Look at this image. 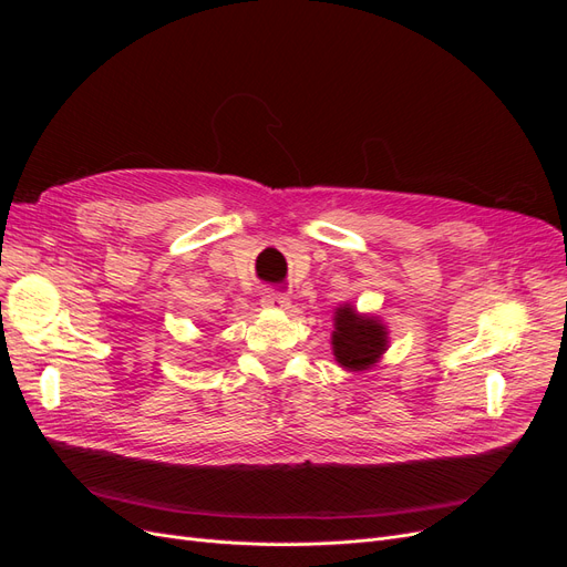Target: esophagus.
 Returning <instances> with one entry per match:
<instances>
[{
  "label": "esophagus",
  "instance_id": "34e87169",
  "mask_svg": "<svg viewBox=\"0 0 567 567\" xmlns=\"http://www.w3.org/2000/svg\"><path fill=\"white\" fill-rule=\"evenodd\" d=\"M262 307H267V310H286L288 298L284 293H267L262 296Z\"/></svg>",
  "mask_w": 567,
  "mask_h": 567
}]
</instances>
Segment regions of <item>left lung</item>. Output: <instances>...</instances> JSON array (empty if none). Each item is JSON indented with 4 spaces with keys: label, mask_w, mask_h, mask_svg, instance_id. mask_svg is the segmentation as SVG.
Wrapping results in <instances>:
<instances>
[{
    "label": "left lung",
    "mask_w": 567,
    "mask_h": 567,
    "mask_svg": "<svg viewBox=\"0 0 567 567\" xmlns=\"http://www.w3.org/2000/svg\"><path fill=\"white\" fill-rule=\"evenodd\" d=\"M331 346L336 362L348 371H364L388 350V331L379 317L359 315L352 305H342L333 319Z\"/></svg>",
    "instance_id": "1"
}]
</instances>
